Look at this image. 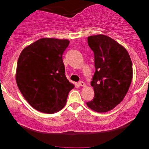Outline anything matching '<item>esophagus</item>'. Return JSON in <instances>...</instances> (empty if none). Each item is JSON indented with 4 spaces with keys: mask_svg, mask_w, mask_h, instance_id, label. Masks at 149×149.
Listing matches in <instances>:
<instances>
[{
    "mask_svg": "<svg viewBox=\"0 0 149 149\" xmlns=\"http://www.w3.org/2000/svg\"><path fill=\"white\" fill-rule=\"evenodd\" d=\"M78 85H79L80 86H82V87H85V83L83 81L78 82Z\"/></svg>",
    "mask_w": 149,
    "mask_h": 149,
    "instance_id": "1",
    "label": "esophagus"
}]
</instances>
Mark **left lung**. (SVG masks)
Wrapping results in <instances>:
<instances>
[{
  "label": "left lung",
  "instance_id": "obj_1",
  "mask_svg": "<svg viewBox=\"0 0 149 149\" xmlns=\"http://www.w3.org/2000/svg\"><path fill=\"white\" fill-rule=\"evenodd\" d=\"M88 42L95 55V72L91 81L95 97L86 104L95 111L107 112L127 94L132 79V63L127 49L111 38L91 36Z\"/></svg>",
  "mask_w": 149,
  "mask_h": 149
}]
</instances>
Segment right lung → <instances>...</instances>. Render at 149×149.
Listing matches in <instances>:
<instances>
[{
    "instance_id": "right-lung-1",
    "label": "right lung",
    "mask_w": 149,
    "mask_h": 149,
    "mask_svg": "<svg viewBox=\"0 0 149 149\" xmlns=\"http://www.w3.org/2000/svg\"><path fill=\"white\" fill-rule=\"evenodd\" d=\"M68 40L39 39L22 51L16 82L25 100L38 111L53 113L63 109L74 88L65 75L62 54Z\"/></svg>"
}]
</instances>
